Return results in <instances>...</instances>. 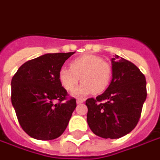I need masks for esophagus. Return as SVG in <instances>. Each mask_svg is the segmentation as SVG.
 Here are the masks:
<instances>
[{
  "label": "esophagus",
  "instance_id": "34e87169",
  "mask_svg": "<svg viewBox=\"0 0 160 160\" xmlns=\"http://www.w3.org/2000/svg\"><path fill=\"white\" fill-rule=\"evenodd\" d=\"M83 102H84L83 99H78V100H77V103H78V104H81V103H82Z\"/></svg>",
  "mask_w": 160,
  "mask_h": 160
}]
</instances>
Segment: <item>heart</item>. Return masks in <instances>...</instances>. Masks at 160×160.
<instances>
[{"label":"heart","mask_w":160,"mask_h":160,"mask_svg":"<svg viewBox=\"0 0 160 160\" xmlns=\"http://www.w3.org/2000/svg\"><path fill=\"white\" fill-rule=\"evenodd\" d=\"M112 74V65L109 62L98 56L85 55L71 62L69 69L62 68L58 79L65 90L71 91L80 78L82 82L72 91V95L82 98L91 91L95 94L103 92L111 83Z\"/></svg>","instance_id":"heart-1"}]
</instances>
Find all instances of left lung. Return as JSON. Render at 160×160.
<instances>
[{
	"label": "left lung",
	"mask_w": 160,
	"mask_h": 160,
	"mask_svg": "<svg viewBox=\"0 0 160 160\" xmlns=\"http://www.w3.org/2000/svg\"><path fill=\"white\" fill-rule=\"evenodd\" d=\"M112 80L106 91L88 98L87 122L92 132L103 138H119L131 132L140 118L146 99L145 75L132 62L112 58Z\"/></svg>",
	"instance_id": "8db88e82"
}]
</instances>
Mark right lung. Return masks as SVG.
Listing matches in <instances>:
<instances>
[{
	"instance_id": "add662e5",
	"label": "right lung",
	"mask_w": 160,
	"mask_h": 160,
	"mask_svg": "<svg viewBox=\"0 0 160 160\" xmlns=\"http://www.w3.org/2000/svg\"><path fill=\"white\" fill-rule=\"evenodd\" d=\"M75 52L45 54L26 62L11 81V102L28 136L51 140L64 132L77 102L68 98L59 70Z\"/></svg>"
}]
</instances>
